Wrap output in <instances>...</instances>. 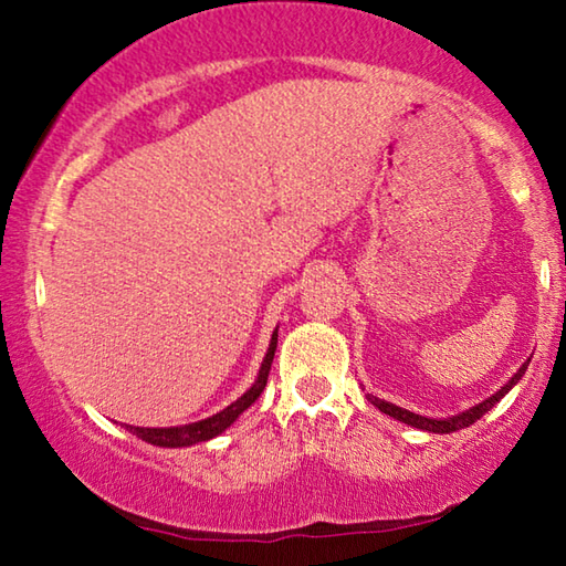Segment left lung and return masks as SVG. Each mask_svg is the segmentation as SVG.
<instances>
[{"label":"left lung","instance_id":"obj_1","mask_svg":"<svg viewBox=\"0 0 566 566\" xmlns=\"http://www.w3.org/2000/svg\"><path fill=\"white\" fill-rule=\"evenodd\" d=\"M526 367H530V359H526V361L522 364V367L516 369V375H512V379L506 381V385H504L500 391H494L492 397H486L484 401H479V405L469 407V409H464V411H459V415H454V417H444V419H434V417H421V415H415V411L401 409V407H397V405H391V401H385V399H379V397H375V395H367V399H369L371 405H375L379 411H385V415H389L391 419L405 421V424H409V427H417V429H421V432H432V434H452V432H459V429H464V427H469V424H474V421H476L479 417H484L486 411H490V409L496 405V401H500L504 395H510V389L516 385V381H520V379L524 377Z\"/></svg>","mask_w":566,"mask_h":566}]
</instances>
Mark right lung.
<instances>
[{
	"label": "right lung",
	"mask_w": 566,
	"mask_h": 566,
	"mask_svg": "<svg viewBox=\"0 0 566 566\" xmlns=\"http://www.w3.org/2000/svg\"><path fill=\"white\" fill-rule=\"evenodd\" d=\"M276 327L272 332V339H270V349H266L264 359H262V367H260V375H256L254 385L249 387L242 397L232 405L224 407L222 411H217V415L207 417V419H199V421H191V424H179V427H132V424H124L129 429L132 434H137L142 442L147 444H155V447H167V449H177V447H191V444H199V442H209V439H214L224 432L227 427H232L237 417L242 415L244 409H249L256 401V397L262 395L264 387H266V377H270V369H272V359H274V352H276Z\"/></svg>",
	"instance_id": "right-lung-1"
}]
</instances>
